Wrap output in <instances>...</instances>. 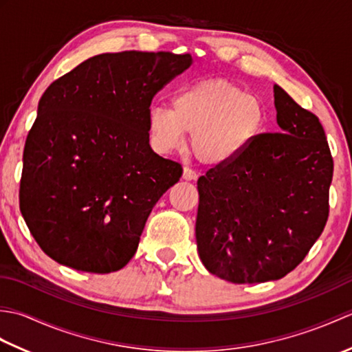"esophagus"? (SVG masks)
Listing matches in <instances>:
<instances>
[{"label": "esophagus", "instance_id": "1", "mask_svg": "<svg viewBox=\"0 0 352 352\" xmlns=\"http://www.w3.org/2000/svg\"><path fill=\"white\" fill-rule=\"evenodd\" d=\"M183 178H184L186 182H192V180H197L198 174L193 169H190V168H184L183 169Z\"/></svg>", "mask_w": 352, "mask_h": 352}]
</instances>
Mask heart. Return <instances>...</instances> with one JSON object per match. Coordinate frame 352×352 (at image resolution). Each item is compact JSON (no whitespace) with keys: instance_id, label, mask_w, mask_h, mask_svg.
<instances>
[{"instance_id":"b5f03b06","label":"heart","mask_w":352,"mask_h":352,"mask_svg":"<svg viewBox=\"0 0 352 352\" xmlns=\"http://www.w3.org/2000/svg\"><path fill=\"white\" fill-rule=\"evenodd\" d=\"M266 124V110L257 95L227 80L212 78L182 89L172 110H149L148 130L159 153H170L190 134V151L201 163L222 164L242 154Z\"/></svg>"}]
</instances>
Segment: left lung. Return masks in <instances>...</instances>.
<instances>
[{"mask_svg":"<svg viewBox=\"0 0 352 352\" xmlns=\"http://www.w3.org/2000/svg\"><path fill=\"white\" fill-rule=\"evenodd\" d=\"M276 124L242 154L198 178L197 246L210 274L236 284L280 280L328 219L333 157L324 126L280 86Z\"/></svg>","mask_w":352,"mask_h":352,"instance_id":"1","label":"left lung"}]
</instances>
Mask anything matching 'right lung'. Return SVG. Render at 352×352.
Returning a JSON list of instances; mask_svg holds the SVG:
<instances>
[{
  "label": "right lung",
  "mask_w": 352,
  "mask_h": 352,
  "mask_svg": "<svg viewBox=\"0 0 352 352\" xmlns=\"http://www.w3.org/2000/svg\"><path fill=\"white\" fill-rule=\"evenodd\" d=\"M190 65V54L106 52L43 92L22 157L19 208L57 263L109 274L131 260L153 207L183 174L149 146V106Z\"/></svg>",
  "instance_id": "1"
}]
</instances>
